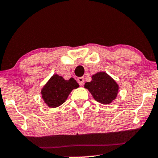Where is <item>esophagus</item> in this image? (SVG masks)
Masks as SVG:
<instances>
[{
  "mask_svg": "<svg viewBox=\"0 0 158 158\" xmlns=\"http://www.w3.org/2000/svg\"><path fill=\"white\" fill-rule=\"evenodd\" d=\"M77 81L81 86H83V83H84V79H83V77H78L77 80Z\"/></svg>",
  "mask_w": 158,
  "mask_h": 158,
  "instance_id": "34e87169",
  "label": "esophagus"
}]
</instances>
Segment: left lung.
Returning <instances> with one entry per match:
<instances>
[{"mask_svg":"<svg viewBox=\"0 0 158 158\" xmlns=\"http://www.w3.org/2000/svg\"><path fill=\"white\" fill-rule=\"evenodd\" d=\"M92 97L102 104H110L116 99L119 92V85L105 72L92 75V81L84 84Z\"/></svg>","mask_w":158,"mask_h":158,"instance_id":"1","label":"left lung"}]
</instances>
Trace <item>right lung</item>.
Listing matches in <instances>:
<instances>
[{"instance_id":"obj_1","label":"right lung","mask_w":158,"mask_h":158,"mask_svg":"<svg viewBox=\"0 0 158 158\" xmlns=\"http://www.w3.org/2000/svg\"><path fill=\"white\" fill-rule=\"evenodd\" d=\"M79 84L73 77L65 80L62 76L55 74L49 79L40 91L43 101L49 108H56L62 105L68 96Z\"/></svg>"}]
</instances>
